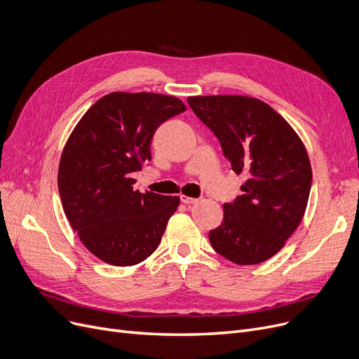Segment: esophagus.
I'll use <instances>...</instances> for the list:
<instances>
[{"mask_svg": "<svg viewBox=\"0 0 359 359\" xmlns=\"http://www.w3.org/2000/svg\"><path fill=\"white\" fill-rule=\"evenodd\" d=\"M180 198H181V201H182L184 204H194V203H197V201H198V198L189 197V196H184V194H182Z\"/></svg>", "mask_w": 359, "mask_h": 359, "instance_id": "34e87169", "label": "esophagus"}]
</instances>
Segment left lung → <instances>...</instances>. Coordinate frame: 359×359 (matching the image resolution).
Listing matches in <instances>:
<instances>
[{
  "label": "left lung",
  "instance_id": "8db88e82",
  "mask_svg": "<svg viewBox=\"0 0 359 359\" xmlns=\"http://www.w3.org/2000/svg\"><path fill=\"white\" fill-rule=\"evenodd\" d=\"M189 105L220 142L243 196L224 204L212 247L235 264H259L279 252L299 226L313 170L297 131L266 102L243 95L190 96Z\"/></svg>",
  "mask_w": 359,
  "mask_h": 359
}]
</instances>
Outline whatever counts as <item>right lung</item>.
Returning a JSON list of instances; mask_svg holds the SVG:
<instances>
[{"label":"right lung","mask_w":359,"mask_h":359,"mask_svg":"<svg viewBox=\"0 0 359 359\" xmlns=\"http://www.w3.org/2000/svg\"><path fill=\"white\" fill-rule=\"evenodd\" d=\"M185 109L175 96L112 92L72 131L58 166L60 197L72 228L99 260L134 266L161 244L180 197L142 194L131 174L151 159L156 128Z\"/></svg>","instance_id":"right-lung-1"}]
</instances>
